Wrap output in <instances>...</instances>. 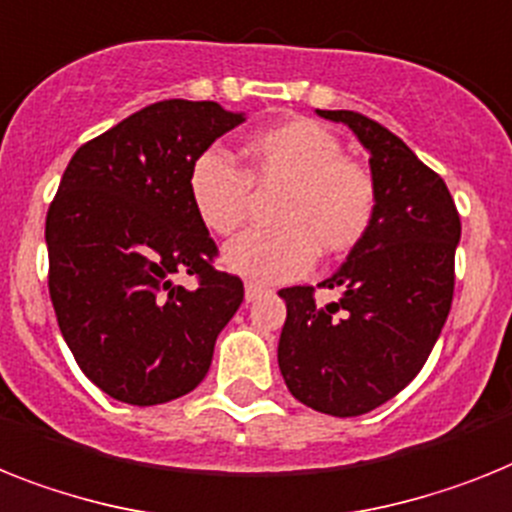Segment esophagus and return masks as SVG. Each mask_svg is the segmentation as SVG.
Instances as JSON below:
<instances>
[{"label": "esophagus", "mask_w": 512, "mask_h": 512, "mask_svg": "<svg viewBox=\"0 0 512 512\" xmlns=\"http://www.w3.org/2000/svg\"><path fill=\"white\" fill-rule=\"evenodd\" d=\"M263 294L265 289H260V286H255V283H247V286H244V299H247V302H257Z\"/></svg>", "instance_id": "1"}]
</instances>
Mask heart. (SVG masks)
<instances>
[{"label":"heart","instance_id":"heart-1","mask_svg":"<svg viewBox=\"0 0 512 512\" xmlns=\"http://www.w3.org/2000/svg\"><path fill=\"white\" fill-rule=\"evenodd\" d=\"M255 190L281 187L270 210L273 229L249 231L226 244L223 268L255 286L302 278L322 255H346L369 234L377 213V182L328 127L289 119L257 132L244 145V171L221 148L192 161L187 192L210 234H234Z\"/></svg>","mask_w":512,"mask_h":512}]
</instances>
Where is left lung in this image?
<instances>
[{
  "label": "left lung",
  "mask_w": 512,
  "mask_h": 512,
  "mask_svg": "<svg viewBox=\"0 0 512 512\" xmlns=\"http://www.w3.org/2000/svg\"><path fill=\"white\" fill-rule=\"evenodd\" d=\"M349 124L369 150L375 223L346 263L312 286L281 289L286 322L278 367L296 401L330 416H359L401 393L424 367L448 320L461 216L440 174L388 127L356 111H320Z\"/></svg>",
  "instance_id": "left-lung-1"
}]
</instances>
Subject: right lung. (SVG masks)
<instances>
[{
	"instance_id": "obj_1",
	"label": "right lung",
	"mask_w": 512,
	"mask_h": 512,
	"mask_svg": "<svg viewBox=\"0 0 512 512\" xmlns=\"http://www.w3.org/2000/svg\"><path fill=\"white\" fill-rule=\"evenodd\" d=\"M244 114L150 103L77 148L46 216L49 294L90 382L132 406L195 390L244 299L187 192L190 166ZM192 275L195 290L175 283Z\"/></svg>"
}]
</instances>
